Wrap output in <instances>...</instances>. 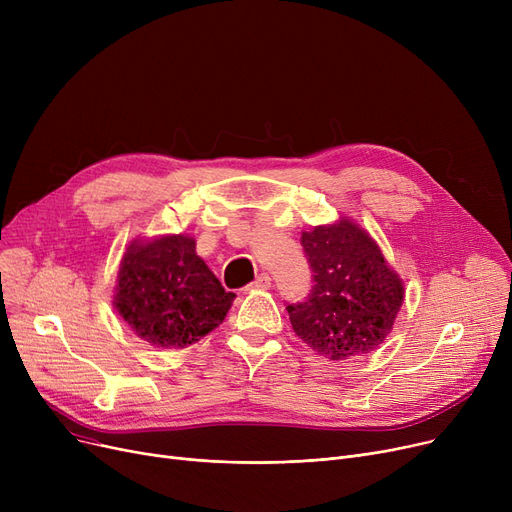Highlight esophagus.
I'll return each instance as SVG.
<instances>
[{"instance_id":"esophagus-1","label":"esophagus","mask_w":512,"mask_h":512,"mask_svg":"<svg viewBox=\"0 0 512 512\" xmlns=\"http://www.w3.org/2000/svg\"><path fill=\"white\" fill-rule=\"evenodd\" d=\"M270 286H272V276L267 274V272L259 274V276L249 284V288H253V290H267Z\"/></svg>"}]
</instances>
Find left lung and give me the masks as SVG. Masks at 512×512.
Returning a JSON list of instances; mask_svg holds the SVG:
<instances>
[{
    "label": "left lung",
    "mask_w": 512,
    "mask_h": 512,
    "mask_svg": "<svg viewBox=\"0 0 512 512\" xmlns=\"http://www.w3.org/2000/svg\"><path fill=\"white\" fill-rule=\"evenodd\" d=\"M301 245L313 286L305 301L286 307L292 330L332 361L378 348L405 299L380 247L351 220L303 232Z\"/></svg>",
    "instance_id": "8db88e82"
}]
</instances>
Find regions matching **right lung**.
<instances>
[{"instance_id": "right-lung-1", "label": "right lung", "mask_w": 512, "mask_h": 512, "mask_svg": "<svg viewBox=\"0 0 512 512\" xmlns=\"http://www.w3.org/2000/svg\"><path fill=\"white\" fill-rule=\"evenodd\" d=\"M234 297L197 255L195 240L174 234L126 249L114 305L139 338L184 348L222 324Z\"/></svg>"}]
</instances>
